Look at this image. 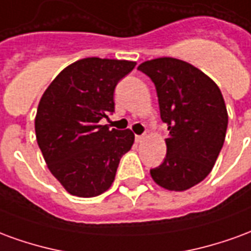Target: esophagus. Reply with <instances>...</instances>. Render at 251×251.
<instances>
[{"label":"esophagus","mask_w":251,"mask_h":251,"mask_svg":"<svg viewBox=\"0 0 251 251\" xmlns=\"http://www.w3.org/2000/svg\"><path fill=\"white\" fill-rule=\"evenodd\" d=\"M144 140H145V136H144V134H142V136H136V141L137 142H142Z\"/></svg>","instance_id":"34e87169"}]
</instances>
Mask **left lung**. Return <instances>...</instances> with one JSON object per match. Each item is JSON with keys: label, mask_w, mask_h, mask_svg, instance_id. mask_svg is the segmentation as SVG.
Segmentation results:
<instances>
[{"label": "left lung", "mask_w": 251, "mask_h": 251, "mask_svg": "<svg viewBox=\"0 0 251 251\" xmlns=\"http://www.w3.org/2000/svg\"><path fill=\"white\" fill-rule=\"evenodd\" d=\"M154 83L161 120L168 125L167 156L151 169L169 191H185L207 177L226 138V104L221 90L189 63L160 57L138 66Z\"/></svg>", "instance_id": "left-lung-1"}]
</instances>
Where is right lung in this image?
<instances>
[{"label":"right lung","mask_w":251,"mask_h":251,"mask_svg":"<svg viewBox=\"0 0 251 251\" xmlns=\"http://www.w3.org/2000/svg\"><path fill=\"white\" fill-rule=\"evenodd\" d=\"M134 62L86 57L66 67L37 107V144L51 174L75 196L103 194L134 134L99 125L114 111V90Z\"/></svg>","instance_id":"right-lung-1"}]
</instances>
